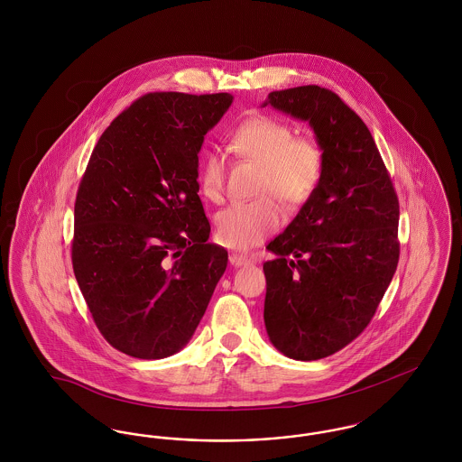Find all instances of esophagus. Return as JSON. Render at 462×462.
I'll return each mask as SVG.
<instances>
[{"label": "esophagus", "mask_w": 462, "mask_h": 462, "mask_svg": "<svg viewBox=\"0 0 462 462\" xmlns=\"http://www.w3.org/2000/svg\"><path fill=\"white\" fill-rule=\"evenodd\" d=\"M228 260H230V263L234 264V266H245V264L251 263L249 258H245V256H242V254H237V253H232V254L228 256Z\"/></svg>", "instance_id": "34e87169"}]
</instances>
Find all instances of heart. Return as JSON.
Wrapping results in <instances>:
<instances>
[{
  "label": "heart",
  "instance_id": "b5f03b06",
  "mask_svg": "<svg viewBox=\"0 0 462 462\" xmlns=\"http://www.w3.org/2000/svg\"><path fill=\"white\" fill-rule=\"evenodd\" d=\"M228 147L244 161L262 168L256 196L247 204H232L217 217L218 239L230 249L247 251L272 236L284 220V211L273 194L291 209L303 206L320 185L324 151L307 134H294L286 121L254 114L234 130ZM225 162L215 152L204 155L199 168L200 194L220 202L225 192Z\"/></svg>",
  "mask_w": 462,
  "mask_h": 462
}]
</instances>
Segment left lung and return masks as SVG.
Returning a JSON list of instances; mask_svg holds the SVG:
<instances>
[{"label": "left lung", "mask_w": 462, "mask_h": 462, "mask_svg": "<svg viewBox=\"0 0 462 462\" xmlns=\"http://www.w3.org/2000/svg\"><path fill=\"white\" fill-rule=\"evenodd\" d=\"M308 121L324 151L319 189L266 245L264 326L279 352L319 360L369 326L395 275L398 198L365 123L317 85L272 91L264 106Z\"/></svg>", "instance_id": "obj_1"}]
</instances>
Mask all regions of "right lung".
Returning <instances> with one entry per match:
<instances>
[{
  "instance_id": "right-lung-1",
  "label": "right lung",
  "mask_w": 462,
  "mask_h": 462,
  "mask_svg": "<svg viewBox=\"0 0 462 462\" xmlns=\"http://www.w3.org/2000/svg\"><path fill=\"white\" fill-rule=\"evenodd\" d=\"M232 100L147 93L91 152L74 204L72 268L93 322L119 352H180L226 268V249L208 242L198 154Z\"/></svg>"
}]
</instances>
